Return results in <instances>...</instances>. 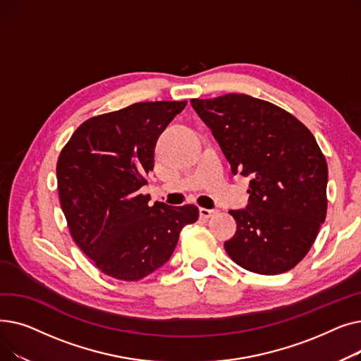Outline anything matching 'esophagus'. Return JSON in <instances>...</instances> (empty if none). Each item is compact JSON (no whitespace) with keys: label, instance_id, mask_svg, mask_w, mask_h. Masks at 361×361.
<instances>
[{"label":"esophagus","instance_id":"obj_1","mask_svg":"<svg viewBox=\"0 0 361 361\" xmlns=\"http://www.w3.org/2000/svg\"><path fill=\"white\" fill-rule=\"evenodd\" d=\"M215 214H216V211H212V209H204V207H202V209H200V216L206 218V219H209Z\"/></svg>","mask_w":361,"mask_h":361}]
</instances>
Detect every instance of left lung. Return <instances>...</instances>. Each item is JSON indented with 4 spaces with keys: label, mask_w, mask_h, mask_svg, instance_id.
<instances>
[{
    "label": "left lung",
    "mask_w": 361,
    "mask_h": 361,
    "mask_svg": "<svg viewBox=\"0 0 361 361\" xmlns=\"http://www.w3.org/2000/svg\"><path fill=\"white\" fill-rule=\"evenodd\" d=\"M235 176H250L247 209L230 211L237 233L225 250L260 275L293 269L326 218L328 164L312 131L293 114L244 93L192 99Z\"/></svg>",
    "instance_id": "left-lung-1"
}]
</instances>
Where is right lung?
Masks as SVG:
<instances>
[{"instance_id":"obj_1","label":"right lung","mask_w":361,"mask_h":361,"mask_svg":"<svg viewBox=\"0 0 361 361\" xmlns=\"http://www.w3.org/2000/svg\"><path fill=\"white\" fill-rule=\"evenodd\" d=\"M187 101L137 102L82 123L60 152L56 183L71 238L101 272L139 281L173 255L195 204L168 206L139 193L155 145Z\"/></svg>"}]
</instances>
